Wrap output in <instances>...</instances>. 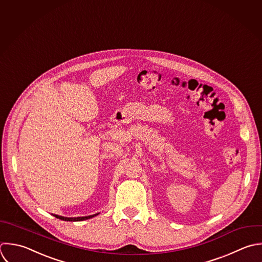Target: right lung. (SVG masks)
Segmentation results:
<instances>
[{
    "instance_id": "obj_1",
    "label": "right lung",
    "mask_w": 262,
    "mask_h": 262,
    "mask_svg": "<svg viewBox=\"0 0 262 262\" xmlns=\"http://www.w3.org/2000/svg\"><path fill=\"white\" fill-rule=\"evenodd\" d=\"M99 213L93 214V215H89V216H82V217H64L61 215H57V214H53L55 217L61 220V221H65V222H81V221H85V220H90L94 216H97Z\"/></svg>"
}]
</instances>
